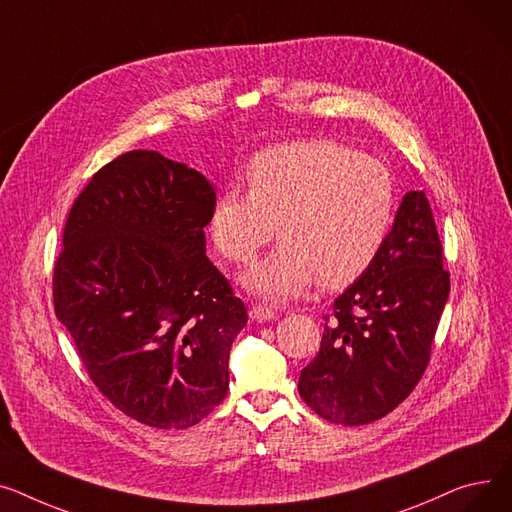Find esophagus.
<instances>
[{"instance_id": "1", "label": "esophagus", "mask_w": 512, "mask_h": 512, "mask_svg": "<svg viewBox=\"0 0 512 512\" xmlns=\"http://www.w3.org/2000/svg\"><path fill=\"white\" fill-rule=\"evenodd\" d=\"M277 316H279V314H277V310L268 308V306H264V304H252V308H250V318H252V320H256V322L275 320Z\"/></svg>"}]
</instances>
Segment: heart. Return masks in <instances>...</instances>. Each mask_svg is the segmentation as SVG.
<instances>
[{"mask_svg":"<svg viewBox=\"0 0 512 512\" xmlns=\"http://www.w3.org/2000/svg\"><path fill=\"white\" fill-rule=\"evenodd\" d=\"M397 208L393 173L341 142L308 140L262 150L248 169V192L225 190L210 215L217 250L250 264L281 244L244 283L266 299H291L314 281L337 289L364 275L380 254Z\"/></svg>","mask_w":512,"mask_h":512,"instance_id":"b5f03b06","label":"heart"}]
</instances>
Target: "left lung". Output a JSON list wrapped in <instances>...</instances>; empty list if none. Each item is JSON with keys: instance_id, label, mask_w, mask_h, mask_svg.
<instances>
[{"instance_id": "left-lung-1", "label": "left lung", "mask_w": 512, "mask_h": 512, "mask_svg": "<svg viewBox=\"0 0 512 512\" xmlns=\"http://www.w3.org/2000/svg\"><path fill=\"white\" fill-rule=\"evenodd\" d=\"M448 291L430 202L407 192L376 260L324 316L320 351L299 374L306 405L364 426L403 403L428 368Z\"/></svg>"}]
</instances>
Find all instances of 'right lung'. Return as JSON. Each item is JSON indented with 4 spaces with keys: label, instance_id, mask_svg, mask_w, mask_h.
<instances>
[{
    "label": "right lung",
    "instance_id": "add662e5",
    "mask_svg": "<svg viewBox=\"0 0 512 512\" xmlns=\"http://www.w3.org/2000/svg\"><path fill=\"white\" fill-rule=\"evenodd\" d=\"M208 179L157 150L101 167L74 200L53 306L103 397L140 424L196 426L227 395L246 306L206 258Z\"/></svg>",
    "mask_w": 512,
    "mask_h": 512
}]
</instances>
